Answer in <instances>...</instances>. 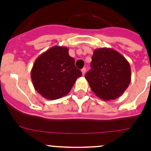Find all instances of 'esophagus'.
I'll use <instances>...</instances> for the list:
<instances>
[{
	"label": "esophagus",
	"mask_w": 151,
	"mask_h": 151,
	"mask_svg": "<svg viewBox=\"0 0 151 151\" xmlns=\"http://www.w3.org/2000/svg\"><path fill=\"white\" fill-rule=\"evenodd\" d=\"M85 73H86V68H83V69H82V75H85Z\"/></svg>",
	"instance_id": "1"
}]
</instances>
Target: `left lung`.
<instances>
[{
  "instance_id": "left-lung-1",
  "label": "left lung",
  "mask_w": 151,
  "mask_h": 151,
  "mask_svg": "<svg viewBox=\"0 0 151 151\" xmlns=\"http://www.w3.org/2000/svg\"><path fill=\"white\" fill-rule=\"evenodd\" d=\"M91 69L85 77L92 91L104 101L115 100L124 93L131 82V67L125 57L112 48L95 49Z\"/></svg>"
}]
</instances>
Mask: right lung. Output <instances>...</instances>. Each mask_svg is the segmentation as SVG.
I'll list each match as a JSON object with an SVG mask.
<instances>
[{"label":"right lung","mask_w":151,"mask_h":151,"mask_svg":"<svg viewBox=\"0 0 151 151\" xmlns=\"http://www.w3.org/2000/svg\"><path fill=\"white\" fill-rule=\"evenodd\" d=\"M82 73L66 47L54 46L36 59L31 71L35 89L47 100H57L71 91Z\"/></svg>","instance_id":"obj_1"}]
</instances>
